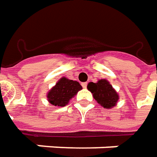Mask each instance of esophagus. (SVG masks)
<instances>
[{
	"mask_svg": "<svg viewBox=\"0 0 157 157\" xmlns=\"http://www.w3.org/2000/svg\"><path fill=\"white\" fill-rule=\"evenodd\" d=\"M87 85H88V82H82V88H84V89L87 88Z\"/></svg>",
	"mask_w": 157,
	"mask_h": 157,
	"instance_id": "obj_1",
	"label": "esophagus"
}]
</instances>
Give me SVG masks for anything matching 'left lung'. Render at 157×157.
I'll list each match as a JSON object with an SVG mask.
<instances>
[{"mask_svg":"<svg viewBox=\"0 0 157 157\" xmlns=\"http://www.w3.org/2000/svg\"><path fill=\"white\" fill-rule=\"evenodd\" d=\"M88 89L91 91L97 102L106 109L114 107L119 99L117 93L107 80H100L96 83L90 82Z\"/></svg>","mask_w":157,"mask_h":157,"instance_id":"left-lung-1","label":"left lung"}]
</instances>
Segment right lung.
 Listing matches in <instances>:
<instances>
[{
	"label": "right lung",
	"instance_id": "1",
	"mask_svg": "<svg viewBox=\"0 0 157 157\" xmlns=\"http://www.w3.org/2000/svg\"><path fill=\"white\" fill-rule=\"evenodd\" d=\"M82 89V88L78 82L63 77L48 92V99L52 105L64 107Z\"/></svg>",
	"mask_w": 157,
	"mask_h": 157
}]
</instances>
